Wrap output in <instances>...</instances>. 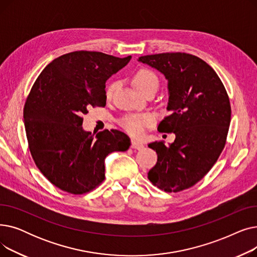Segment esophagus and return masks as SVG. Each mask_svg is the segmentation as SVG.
Instances as JSON below:
<instances>
[{
	"label": "esophagus",
	"mask_w": 257,
	"mask_h": 257,
	"mask_svg": "<svg viewBox=\"0 0 257 257\" xmlns=\"http://www.w3.org/2000/svg\"><path fill=\"white\" fill-rule=\"evenodd\" d=\"M131 147L133 148V149H137V150H141V149H143L144 148V144L142 143V142H140V141H132V145H131Z\"/></svg>",
	"instance_id": "obj_1"
}]
</instances>
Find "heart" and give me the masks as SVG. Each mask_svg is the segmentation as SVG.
I'll use <instances>...</instances> for the list:
<instances>
[{
    "label": "heart",
    "mask_w": 257,
    "mask_h": 257,
    "mask_svg": "<svg viewBox=\"0 0 257 257\" xmlns=\"http://www.w3.org/2000/svg\"><path fill=\"white\" fill-rule=\"evenodd\" d=\"M133 83L140 92L145 94L148 90L158 87V78L154 72L148 69H141L133 76ZM117 86L116 82H112L106 87L105 96L110 99ZM154 121V117L150 113H131L119 119V126L133 137H142L145 130L149 128Z\"/></svg>",
    "instance_id": "heart-1"
}]
</instances>
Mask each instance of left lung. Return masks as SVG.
<instances>
[{
    "label": "left lung",
    "mask_w": 257,
    "mask_h": 257,
    "mask_svg": "<svg viewBox=\"0 0 257 257\" xmlns=\"http://www.w3.org/2000/svg\"><path fill=\"white\" fill-rule=\"evenodd\" d=\"M139 60L168 79L170 114L157 129L176 136L170 147L164 141L148 145L157 153L148 178L160 190L178 193L194 186L217 163L230 125V101L218 74L192 54L161 53Z\"/></svg>",
    "instance_id": "left-lung-1"
}]
</instances>
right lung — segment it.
Segmentation results:
<instances>
[{"label":"right lung","instance_id":"add662e5","mask_svg":"<svg viewBox=\"0 0 257 257\" xmlns=\"http://www.w3.org/2000/svg\"><path fill=\"white\" fill-rule=\"evenodd\" d=\"M131 56L76 51L49 63L24 106L29 150L44 176L59 190L83 195L105 179L104 160L131 145L124 132L112 129L92 134L82 129L89 107L106 105L105 82Z\"/></svg>","mask_w":257,"mask_h":257}]
</instances>
